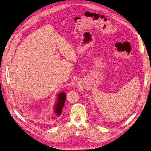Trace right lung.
I'll list each match as a JSON object with an SVG mask.
<instances>
[{
    "instance_id": "obj_1",
    "label": "right lung",
    "mask_w": 151,
    "mask_h": 151,
    "mask_svg": "<svg viewBox=\"0 0 151 151\" xmlns=\"http://www.w3.org/2000/svg\"><path fill=\"white\" fill-rule=\"evenodd\" d=\"M66 94L65 93L61 92L59 93L58 96V101L57 102L55 107V111L56 114L59 116L61 114L62 112V110L63 109V106L66 101Z\"/></svg>"
}]
</instances>
